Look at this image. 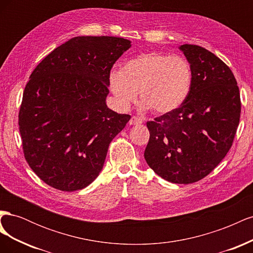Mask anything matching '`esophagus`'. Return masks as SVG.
I'll return each instance as SVG.
<instances>
[{"label": "esophagus", "mask_w": 253, "mask_h": 253, "mask_svg": "<svg viewBox=\"0 0 253 253\" xmlns=\"http://www.w3.org/2000/svg\"><path fill=\"white\" fill-rule=\"evenodd\" d=\"M142 122H143V120L141 118L133 116L131 118V120H129V125H131V126H137V125H141Z\"/></svg>", "instance_id": "esophagus-1"}]
</instances>
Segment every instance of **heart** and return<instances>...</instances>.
Returning <instances> with one entry per match:
<instances>
[{
    "instance_id": "b5f03b06",
    "label": "heart",
    "mask_w": 253,
    "mask_h": 253,
    "mask_svg": "<svg viewBox=\"0 0 253 253\" xmlns=\"http://www.w3.org/2000/svg\"><path fill=\"white\" fill-rule=\"evenodd\" d=\"M192 78V68L185 58L153 51L127 61L122 71H112L109 84L120 109L127 110L139 90L142 109L166 114L185 102Z\"/></svg>"
}]
</instances>
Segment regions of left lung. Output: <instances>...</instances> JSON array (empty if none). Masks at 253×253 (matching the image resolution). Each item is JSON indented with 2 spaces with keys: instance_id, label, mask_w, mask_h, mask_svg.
<instances>
[{
  "instance_id": "8db88e82",
  "label": "left lung",
  "mask_w": 253,
  "mask_h": 253,
  "mask_svg": "<svg viewBox=\"0 0 253 253\" xmlns=\"http://www.w3.org/2000/svg\"><path fill=\"white\" fill-rule=\"evenodd\" d=\"M179 49L192 68V86L179 108L147 122L144 159L160 177L187 185L212 172L230 150L241 98L233 73L214 53L191 44Z\"/></svg>"
}]
</instances>
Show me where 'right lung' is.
<instances>
[{
  "mask_svg": "<svg viewBox=\"0 0 253 253\" xmlns=\"http://www.w3.org/2000/svg\"><path fill=\"white\" fill-rule=\"evenodd\" d=\"M131 47L117 37H75L30 75L19 112L23 152L48 186L81 190L101 172L109 145L131 116L106 105L114 63Z\"/></svg>",
  "mask_w": 253,
  "mask_h": 253,
  "instance_id": "right-lung-1",
  "label": "right lung"
}]
</instances>
